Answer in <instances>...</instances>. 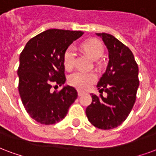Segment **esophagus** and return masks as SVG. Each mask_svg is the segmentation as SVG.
Instances as JSON below:
<instances>
[{"mask_svg": "<svg viewBox=\"0 0 156 156\" xmlns=\"http://www.w3.org/2000/svg\"><path fill=\"white\" fill-rule=\"evenodd\" d=\"M83 94H84V93H83L82 91H78V95H79V96H81V95H83Z\"/></svg>", "mask_w": 156, "mask_h": 156, "instance_id": "34e87169", "label": "esophagus"}]
</instances>
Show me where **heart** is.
I'll return each instance as SVG.
<instances>
[{"label": "heart", "mask_w": 156, "mask_h": 156, "mask_svg": "<svg viewBox=\"0 0 156 156\" xmlns=\"http://www.w3.org/2000/svg\"><path fill=\"white\" fill-rule=\"evenodd\" d=\"M81 48L93 60H99L104 55V45L101 41L97 39L86 40L81 44ZM76 50L73 46H69L65 51L63 55V63L67 70H71L75 66L76 62ZM97 80V76L93 72L76 71L71 74L68 78V82L70 86L80 90L89 89L93 83Z\"/></svg>", "instance_id": "b5f03b06"}]
</instances>
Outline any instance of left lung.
Returning <instances> with one entry per match:
<instances>
[{
  "mask_svg": "<svg viewBox=\"0 0 156 156\" xmlns=\"http://www.w3.org/2000/svg\"><path fill=\"white\" fill-rule=\"evenodd\" d=\"M96 35L107 47L109 63L97 84L101 95L92 94V102L86 113L93 126L110 129L123 123L132 110L140 84L139 69L133 53L122 42L110 34ZM103 91L107 97L103 96Z\"/></svg>",
  "mask_w": 156,
  "mask_h": 156,
  "instance_id": "8db88e82",
  "label": "left lung"
}]
</instances>
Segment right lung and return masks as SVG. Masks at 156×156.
Listing matches in <instances>:
<instances>
[{
  "label": "right lung",
  "instance_id": "1",
  "mask_svg": "<svg viewBox=\"0 0 156 156\" xmlns=\"http://www.w3.org/2000/svg\"><path fill=\"white\" fill-rule=\"evenodd\" d=\"M83 31L50 29L27 42L20 55L18 90L27 112L37 122L51 125L66 115L78 94L72 86L52 92L64 85L63 55L68 46Z\"/></svg>",
  "mask_w": 156,
  "mask_h": 156
}]
</instances>
